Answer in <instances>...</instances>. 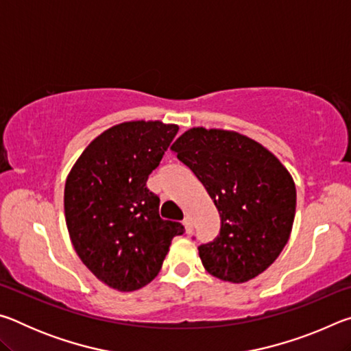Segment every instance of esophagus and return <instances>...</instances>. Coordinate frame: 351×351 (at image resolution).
<instances>
[{"label":"esophagus","mask_w":351,"mask_h":351,"mask_svg":"<svg viewBox=\"0 0 351 351\" xmlns=\"http://www.w3.org/2000/svg\"><path fill=\"white\" fill-rule=\"evenodd\" d=\"M182 226H184V229H186V234H190V232H192L193 226H192V219H190L189 217H186V218L182 219Z\"/></svg>","instance_id":"obj_1"}]
</instances>
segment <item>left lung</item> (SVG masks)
Instances as JSON below:
<instances>
[{
  "mask_svg": "<svg viewBox=\"0 0 351 351\" xmlns=\"http://www.w3.org/2000/svg\"><path fill=\"white\" fill-rule=\"evenodd\" d=\"M170 150L203 182L221 219L217 239L198 247L204 269L230 283L268 269L293 230L295 184L288 169L232 130L190 128Z\"/></svg>",
  "mask_w": 351,
  "mask_h": 351,
  "instance_id": "left-lung-1",
  "label": "left lung"
}]
</instances>
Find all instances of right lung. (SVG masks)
Wrapping results in <instances>:
<instances>
[{
  "label": "right lung",
  "mask_w": 351,
  "mask_h": 351,
  "mask_svg": "<svg viewBox=\"0 0 351 351\" xmlns=\"http://www.w3.org/2000/svg\"><path fill=\"white\" fill-rule=\"evenodd\" d=\"M180 127L130 121L90 142L64 184V218L83 265L121 293L144 288L161 271L181 223L159 217L145 187Z\"/></svg>",
  "instance_id": "add662e5"
}]
</instances>
